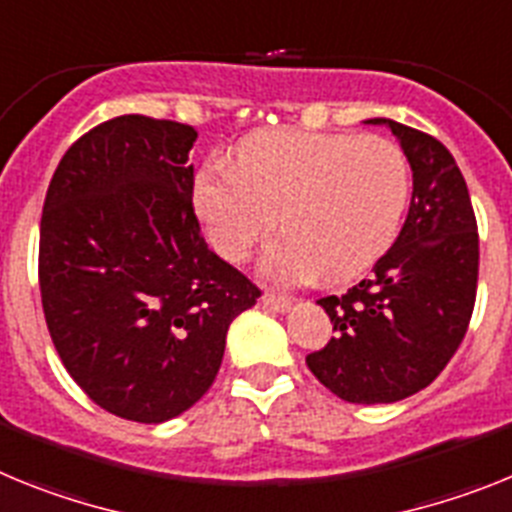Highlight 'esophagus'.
<instances>
[{
  "label": "esophagus",
  "instance_id": "obj_1",
  "mask_svg": "<svg viewBox=\"0 0 512 512\" xmlns=\"http://www.w3.org/2000/svg\"><path fill=\"white\" fill-rule=\"evenodd\" d=\"M262 304L268 306L270 311H288V309H291V299H286V296H275V293H262Z\"/></svg>",
  "mask_w": 512,
  "mask_h": 512
}]
</instances>
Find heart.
Returning <instances> with one entry per match:
<instances>
[{"label":"heart","mask_w":512,"mask_h":512,"mask_svg":"<svg viewBox=\"0 0 512 512\" xmlns=\"http://www.w3.org/2000/svg\"><path fill=\"white\" fill-rule=\"evenodd\" d=\"M195 211L213 250L242 262L278 226L286 237L262 255L270 283L350 281L397 237L410 203V162L384 136L260 131L234 164H208L195 177Z\"/></svg>","instance_id":"heart-1"}]
</instances>
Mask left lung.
I'll list each match as a JSON object with an SVG mask.
<instances>
[{
	"mask_svg": "<svg viewBox=\"0 0 512 512\" xmlns=\"http://www.w3.org/2000/svg\"><path fill=\"white\" fill-rule=\"evenodd\" d=\"M412 170L407 221L373 275L342 296L319 299L332 322L309 371L353 404H391L433 384L469 327L479 273V234L466 180L438 139L389 118Z\"/></svg>",
	"mask_w": 512,
	"mask_h": 512,
	"instance_id": "8db88e82",
	"label": "left lung"
}]
</instances>
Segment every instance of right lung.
Here are the masks:
<instances>
[{
	"mask_svg": "<svg viewBox=\"0 0 512 512\" xmlns=\"http://www.w3.org/2000/svg\"><path fill=\"white\" fill-rule=\"evenodd\" d=\"M198 131L121 115L74 141L41 219L43 314L102 410L164 422L213 384L226 330L260 288L208 250L193 211Z\"/></svg>",
	"mask_w": 512,
	"mask_h": 512,
	"instance_id": "1",
	"label": "right lung"
}]
</instances>
